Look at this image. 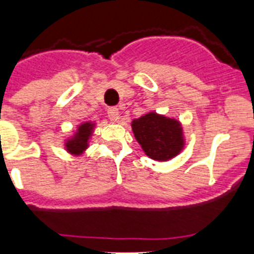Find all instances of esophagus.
<instances>
[{
    "mask_svg": "<svg viewBox=\"0 0 254 254\" xmlns=\"http://www.w3.org/2000/svg\"><path fill=\"white\" fill-rule=\"evenodd\" d=\"M108 116H109V119H111L112 121L117 123V121H119V117H120L119 108H116V107L109 108V109H108Z\"/></svg>",
    "mask_w": 254,
    "mask_h": 254,
    "instance_id": "34e87169",
    "label": "esophagus"
}]
</instances>
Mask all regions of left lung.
<instances>
[{"label":"left lung","mask_w":254,"mask_h":254,"mask_svg":"<svg viewBox=\"0 0 254 254\" xmlns=\"http://www.w3.org/2000/svg\"><path fill=\"white\" fill-rule=\"evenodd\" d=\"M131 130L143 153L154 161L173 159L185 147L182 124L155 112L133 120Z\"/></svg>","instance_id":"left-lung-1"}]
</instances>
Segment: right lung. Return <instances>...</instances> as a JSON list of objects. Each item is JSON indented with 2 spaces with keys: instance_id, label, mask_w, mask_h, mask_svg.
<instances>
[{
  "instance_id": "add662e5",
  "label": "right lung",
  "mask_w": 254,
  "mask_h": 254,
  "mask_svg": "<svg viewBox=\"0 0 254 254\" xmlns=\"http://www.w3.org/2000/svg\"><path fill=\"white\" fill-rule=\"evenodd\" d=\"M96 124L92 121H87V123H81L77 129L73 131L72 137L65 139L64 147L67 153L79 157L84 153L89 146V141H91L92 133L95 129Z\"/></svg>"
}]
</instances>
